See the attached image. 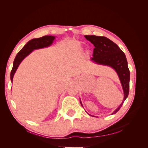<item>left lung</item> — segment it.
<instances>
[{
    "label": "left lung",
    "instance_id": "8db88e82",
    "mask_svg": "<svg viewBox=\"0 0 148 148\" xmlns=\"http://www.w3.org/2000/svg\"><path fill=\"white\" fill-rule=\"evenodd\" d=\"M84 37L95 47L91 60L97 64L112 67L119 76L124 93V98L119 107L112 114H114L121 108L129 93L130 74L126 56L117 44L108 38L95 35H86ZM80 103L83 106L81 101Z\"/></svg>",
    "mask_w": 148,
    "mask_h": 148
}]
</instances>
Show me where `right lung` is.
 Returning a JSON list of instances; mask_svg holds the SVG:
<instances>
[{"instance_id": "right-lung-1", "label": "right lung", "mask_w": 148, "mask_h": 148, "mask_svg": "<svg viewBox=\"0 0 148 148\" xmlns=\"http://www.w3.org/2000/svg\"><path fill=\"white\" fill-rule=\"evenodd\" d=\"M56 37L53 36H44L39 38H34L30 40L26 43L25 46L21 49V51L17 53L15 59L13 61V68L10 73V79L13 82V78L19 65L26 57H27L30 53L35 49L47 47L52 45Z\"/></svg>"}]
</instances>
